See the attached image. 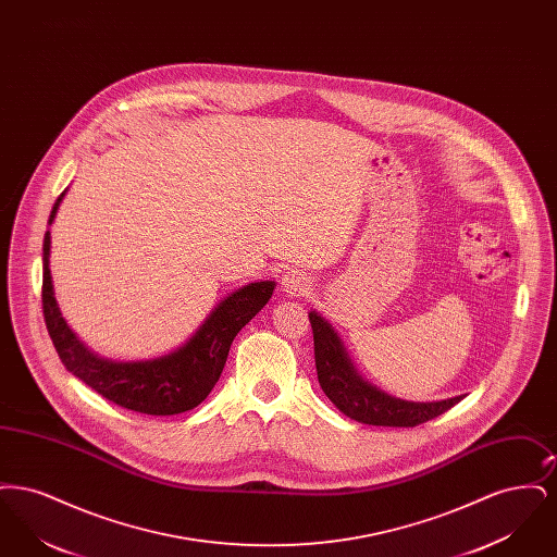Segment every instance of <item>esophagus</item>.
<instances>
[{"label":"esophagus","instance_id":"obj_1","mask_svg":"<svg viewBox=\"0 0 557 557\" xmlns=\"http://www.w3.org/2000/svg\"><path fill=\"white\" fill-rule=\"evenodd\" d=\"M282 288L284 292H288L292 296H305L311 290V277L302 271H288L284 277H282Z\"/></svg>","mask_w":557,"mask_h":557}]
</instances>
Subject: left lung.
I'll list each match as a JSON object with an SVG mask.
<instances>
[{
	"instance_id": "obj_1",
	"label": "left lung",
	"mask_w": 557,
	"mask_h": 557,
	"mask_svg": "<svg viewBox=\"0 0 557 557\" xmlns=\"http://www.w3.org/2000/svg\"><path fill=\"white\" fill-rule=\"evenodd\" d=\"M315 345V368L321 391L350 420L361 424L413 428L449 411L463 397L436 400V403H409L388 397L368 384L346 357L345 348L332 325L315 311L309 313Z\"/></svg>"
}]
</instances>
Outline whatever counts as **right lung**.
I'll return each mask as SVG.
<instances>
[{"instance_id":"right-lung-1","label":"right lung","mask_w":557,"mask_h":557,"mask_svg":"<svg viewBox=\"0 0 557 557\" xmlns=\"http://www.w3.org/2000/svg\"><path fill=\"white\" fill-rule=\"evenodd\" d=\"M64 194L53 205L50 223ZM273 282H255L230 294L212 311L200 330L171 355L152 361L114 363L100 359L81 345L71 332L53 298L50 275V232L44 238V319L58 357L64 368L77 375L98 395L123 409L146 416H175L198 407L209 397L225 368L230 346L239 330L255 318L271 298Z\"/></svg>"}]
</instances>
